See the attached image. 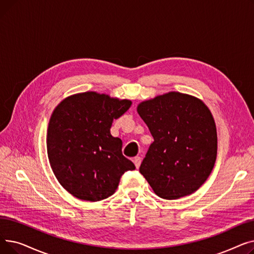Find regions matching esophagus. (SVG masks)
<instances>
[{"instance_id": "34e87169", "label": "esophagus", "mask_w": 254, "mask_h": 254, "mask_svg": "<svg viewBox=\"0 0 254 254\" xmlns=\"http://www.w3.org/2000/svg\"><path fill=\"white\" fill-rule=\"evenodd\" d=\"M132 162H134V164H135V166H136V168L138 169L139 167H140V165H141V162H142V158L140 157V156H136L134 159H132Z\"/></svg>"}]
</instances>
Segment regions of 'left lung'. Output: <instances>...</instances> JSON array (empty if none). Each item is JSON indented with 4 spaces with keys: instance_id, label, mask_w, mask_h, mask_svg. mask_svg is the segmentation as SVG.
<instances>
[{
    "instance_id": "8db88e82",
    "label": "left lung",
    "mask_w": 254,
    "mask_h": 254,
    "mask_svg": "<svg viewBox=\"0 0 254 254\" xmlns=\"http://www.w3.org/2000/svg\"><path fill=\"white\" fill-rule=\"evenodd\" d=\"M137 111L154 139L140 166L153 191L176 199L197 190L217 155L216 126L208 107L171 91L140 103Z\"/></svg>"
}]
</instances>
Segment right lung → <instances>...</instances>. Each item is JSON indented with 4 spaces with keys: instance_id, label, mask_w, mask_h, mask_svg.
<instances>
[{
    "instance_id": "1",
    "label": "right lung",
    "mask_w": 254,
    "mask_h": 254,
    "mask_svg": "<svg viewBox=\"0 0 254 254\" xmlns=\"http://www.w3.org/2000/svg\"><path fill=\"white\" fill-rule=\"evenodd\" d=\"M129 100L86 91L63 100L47 129L50 167L63 188L77 198L97 202L112 195L125 172L136 167L114 138L113 119L126 113Z\"/></svg>"
}]
</instances>
